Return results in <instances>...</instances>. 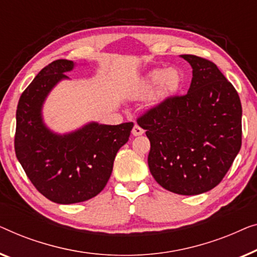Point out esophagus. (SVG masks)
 Instances as JSON below:
<instances>
[{
  "label": "esophagus",
  "instance_id": "34e87169",
  "mask_svg": "<svg viewBox=\"0 0 257 257\" xmlns=\"http://www.w3.org/2000/svg\"><path fill=\"white\" fill-rule=\"evenodd\" d=\"M144 132H143V129L140 127L139 124H135L133 127V130H132V134L134 136H140V135H142Z\"/></svg>",
  "mask_w": 257,
  "mask_h": 257
}]
</instances>
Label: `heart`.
I'll return each instance as SVG.
<instances>
[{"label":"heart","instance_id":"heart-1","mask_svg":"<svg viewBox=\"0 0 257 257\" xmlns=\"http://www.w3.org/2000/svg\"><path fill=\"white\" fill-rule=\"evenodd\" d=\"M183 84V77L176 68L163 70L155 68L147 75V86L150 88L157 87L160 97H168L179 91Z\"/></svg>","mask_w":257,"mask_h":257}]
</instances>
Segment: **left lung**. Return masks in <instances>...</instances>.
Segmentation results:
<instances>
[{
    "label": "left lung",
    "instance_id": "left-lung-1",
    "mask_svg": "<svg viewBox=\"0 0 257 257\" xmlns=\"http://www.w3.org/2000/svg\"><path fill=\"white\" fill-rule=\"evenodd\" d=\"M192 66L184 95L165 97L137 117L150 141L155 180L170 192L194 196L212 190L232 166L242 143L240 96L214 63L182 55Z\"/></svg>",
    "mask_w": 257,
    "mask_h": 257
}]
</instances>
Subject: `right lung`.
I'll list each match as a JSON object with an SVG mask.
<instances>
[{
    "label": "right lung",
    "instance_id": "add662e5",
    "mask_svg": "<svg viewBox=\"0 0 257 257\" xmlns=\"http://www.w3.org/2000/svg\"><path fill=\"white\" fill-rule=\"evenodd\" d=\"M73 66L67 59L45 66L22 93L16 110L17 160L38 192L66 205L91 199L103 190L116 153L134 127L133 122L89 123L60 136L43 124L41 109L46 95Z\"/></svg>",
    "mask_w": 257,
    "mask_h": 257
}]
</instances>
